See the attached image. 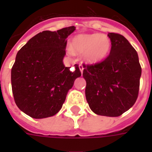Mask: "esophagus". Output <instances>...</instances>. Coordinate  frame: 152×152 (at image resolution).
Wrapping results in <instances>:
<instances>
[{
    "label": "esophagus",
    "mask_w": 152,
    "mask_h": 152,
    "mask_svg": "<svg viewBox=\"0 0 152 152\" xmlns=\"http://www.w3.org/2000/svg\"><path fill=\"white\" fill-rule=\"evenodd\" d=\"M79 68H80V70L81 73H83V69H84V68H83V65H82V64H80V65H79Z\"/></svg>",
    "instance_id": "1"
}]
</instances>
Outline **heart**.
<instances>
[{"instance_id": "obj_1", "label": "heart", "mask_w": 152, "mask_h": 152, "mask_svg": "<svg viewBox=\"0 0 152 152\" xmlns=\"http://www.w3.org/2000/svg\"><path fill=\"white\" fill-rule=\"evenodd\" d=\"M110 48V39L106 34H83L74 37L71 52L83 54L88 64H96L106 58Z\"/></svg>"}]
</instances>
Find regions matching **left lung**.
I'll return each instance as SVG.
<instances>
[{"label":"left lung","instance_id":"1","mask_svg":"<svg viewBox=\"0 0 152 152\" xmlns=\"http://www.w3.org/2000/svg\"><path fill=\"white\" fill-rule=\"evenodd\" d=\"M110 55L103 61L83 64L86 99L98 115L118 117L129 110L138 97L141 66L129 42L121 34L109 33Z\"/></svg>","mask_w":152,"mask_h":152}]
</instances>
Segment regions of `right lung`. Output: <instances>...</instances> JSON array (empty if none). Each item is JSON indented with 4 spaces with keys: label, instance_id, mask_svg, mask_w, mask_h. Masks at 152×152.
Segmentation results:
<instances>
[{
    "label": "right lung",
    "instance_id": "right-lung-1",
    "mask_svg": "<svg viewBox=\"0 0 152 152\" xmlns=\"http://www.w3.org/2000/svg\"><path fill=\"white\" fill-rule=\"evenodd\" d=\"M75 30L72 26L44 31L18 51L11 72L12 89L18 108L30 117L42 119L58 113L81 76L78 64L71 71L63 63L66 39Z\"/></svg>",
    "mask_w": 152,
    "mask_h": 152
}]
</instances>
